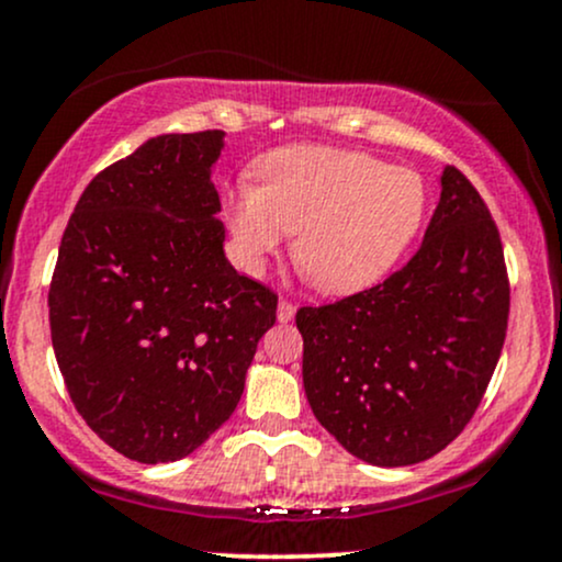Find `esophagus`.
Returning <instances> with one entry per match:
<instances>
[{
    "label": "esophagus",
    "mask_w": 562,
    "mask_h": 562,
    "mask_svg": "<svg viewBox=\"0 0 562 562\" xmlns=\"http://www.w3.org/2000/svg\"><path fill=\"white\" fill-rule=\"evenodd\" d=\"M293 317H295V303L288 299H280V306H277V319L290 322Z\"/></svg>",
    "instance_id": "esophagus-1"
}]
</instances>
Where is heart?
Masks as SVG:
<instances>
[{"label": "heart", "mask_w": 562, "mask_h": 562, "mask_svg": "<svg viewBox=\"0 0 562 562\" xmlns=\"http://www.w3.org/2000/svg\"><path fill=\"white\" fill-rule=\"evenodd\" d=\"M428 209L423 177L370 153L295 145L259 164V187L229 200V227L248 269L295 232L293 261L322 293L375 285L415 243Z\"/></svg>", "instance_id": "b5f03b06"}]
</instances>
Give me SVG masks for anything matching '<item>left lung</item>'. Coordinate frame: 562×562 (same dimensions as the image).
Listing matches in <instances>:
<instances>
[{
    "label": "left lung",
    "mask_w": 562,
    "mask_h": 562,
    "mask_svg": "<svg viewBox=\"0 0 562 562\" xmlns=\"http://www.w3.org/2000/svg\"><path fill=\"white\" fill-rule=\"evenodd\" d=\"M507 314L499 229L479 190L449 166L425 240L402 269L295 314L314 417L370 465L428 460L479 409Z\"/></svg>",
    "instance_id": "left-lung-1"
}]
</instances>
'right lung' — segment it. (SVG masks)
<instances>
[{"instance_id": "obj_1", "label": "right lung", "mask_w": 562, "mask_h": 562, "mask_svg": "<svg viewBox=\"0 0 562 562\" xmlns=\"http://www.w3.org/2000/svg\"><path fill=\"white\" fill-rule=\"evenodd\" d=\"M222 132L164 134L102 169L63 232L49 330L76 412L158 465L229 420L277 293L237 274L211 166Z\"/></svg>"}]
</instances>
